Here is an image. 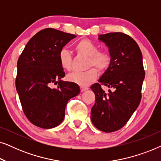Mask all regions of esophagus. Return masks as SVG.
<instances>
[{"mask_svg": "<svg viewBox=\"0 0 161 161\" xmlns=\"http://www.w3.org/2000/svg\"><path fill=\"white\" fill-rule=\"evenodd\" d=\"M87 89H89V88L86 87V86H80V90L82 92H84V91H86V90H87Z\"/></svg>", "mask_w": 161, "mask_h": 161, "instance_id": "obj_1", "label": "esophagus"}]
</instances>
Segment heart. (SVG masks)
I'll list each match as a JSON object with an SVG mask.
<instances>
[{"label":"heart","mask_w":161,"mask_h":161,"mask_svg":"<svg viewBox=\"0 0 161 161\" xmlns=\"http://www.w3.org/2000/svg\"><path fill=\"white\" fill-rule=\"evenodd\" d=\"M75 50L79 54L89 57L88 67H95L99 71L106 70L111 64V56L107 51H98V47L92 41L83 39L77 43ZM58 59L63 69L71 71L72 69L71 55L67 50L59 52ZM95 68H91L86 72H75L68 75L67 80L80 86H87L94 82L97 78V71Z\"/></svg>","instance_id":"1"}]
</instances>
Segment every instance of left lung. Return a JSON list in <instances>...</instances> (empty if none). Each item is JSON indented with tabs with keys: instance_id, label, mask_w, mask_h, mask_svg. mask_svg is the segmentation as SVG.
<instances>
[{
	"instance_id": "left-lung-1",
	"label": "left lung",
	"mask_w": 161,
	"mask_h": 161,
	"mask_svg": "<svg viewBox=\"0 0 161 161\" xmlns=\"http://www.w3.org/2000/svg\"><path fill=\"white\" fill-rule=\"evenodd\" d=\"M99 39L108 47L111 62L98 83L91 86L95 94L91 120L98 130L111 133L125 126L139 105L145 72L142 51L128 35L108 33L99 35ZM101 85L112 91L105 93Z\"/></svg>"
}]
</instances>
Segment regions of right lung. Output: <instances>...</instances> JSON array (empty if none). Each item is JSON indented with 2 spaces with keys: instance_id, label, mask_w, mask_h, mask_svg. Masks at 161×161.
I'll use <instances>...</instances> for the list:
<instances>
[{
  "instance_id": "1",
  "label": "right lung",
  "mask_w": 161,
  "mask_h": 161,
  "mask_svg": "<svg viewBox=\"0 0 161 161\" xmlns=\"http://www.w3.org/2000/svg\"><path fill=\"white\" fill-rule=\"evenodd\" d=\"M74 34L45 28L25 45L17 61L16 89L23 112L33 125L45 129L58 126L68 100L80 93L76 83L64 81L58 54ZM58 83L57 88L50 87Z\"/></svg>"
}]
</instances>
